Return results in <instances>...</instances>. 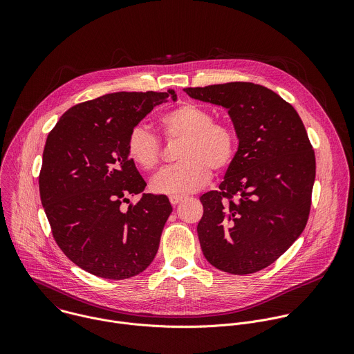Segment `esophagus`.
Instances as JSON below:
<instances>
[{"mask_svg":"<svg viewBox=\"0 0 354 354\" xmlns=\"http://www.w3.org/2000/svg\"><path fill=\"white\" fill-rule=\"evenodd\" d=\"M186 197H183V196H171L169 197V201H171V205L172 206H178L180 201H183Z\"/></svg>","mask_w":354,"mask_h":354,"instance_id":"34e87169","label":"esophagus"}]
</instances>
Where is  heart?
Returning <instances> with one entry per match:
<instances>
[{
	"label": "heart",
	"mask_w": 354,
	"mask_h": 354,
	"mask_svg": "<svg viewBox=\"0 0 354 354\" xmlns=\"http://www.w3.org/2000/svg\"><path fill=\"white\" fill-rule=\"evenodd\" d=\"M162 134L168 140L182 138L178 165L162 169L151 180V189L160 194H187L203 187L213 169H227L236 151L232 127L214 122L213 113L196 104H182L167 112L161 120ZM129 160L142 171H153L161 160L160 138L144 126H136L126 144Z\"/></svg>",
	"instance_id": "heart-1"
}]
</instances>
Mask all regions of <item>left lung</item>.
Returning a JSON list of instances; mask_svg holds the SVG:
<instances>
[{
    "label": "left lung",
    "mask_w": 354,
    "mask_h": 354,
    "mask_svg": "<svg viewBox=\"0 0 354 354\" xmlns=\"http://www.w3.org/2000/svg\"><path fill=\"white\" fill-rule=\"evenodd\" d=\"M185 92L228 109L239 141L220 189L200 197L201 250L223 272H259L284 254L308 221L315 154L304 123L281 96L258 84Z\"/></svg>",
    "instance_id": "obj_1"
}]
</instances>
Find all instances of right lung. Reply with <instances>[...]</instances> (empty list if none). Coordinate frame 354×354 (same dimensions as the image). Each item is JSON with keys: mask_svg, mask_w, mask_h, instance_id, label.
<instances>
[{"mask_svg": "<svg viewBox=\"0 0 354 354\" xmlns=\"http://www.w3.org/2000/svg\"><path fill=\"white\" fill-rule=\"evenodd\" d=\"M168 92H116L70 108L48 133L39 175L40 200L64 255L102 279H130L154 261L172 213L165 194L147 183L129 160L130 131Z\"/></svg>", "mask_w": 354, "mask_h": 354, "instance_id": "obj_1", "label": "right lung"}]
</instances>
